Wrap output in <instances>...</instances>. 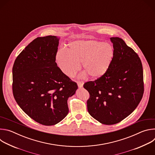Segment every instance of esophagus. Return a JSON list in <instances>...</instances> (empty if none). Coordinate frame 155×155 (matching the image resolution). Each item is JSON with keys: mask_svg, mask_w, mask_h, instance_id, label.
I'll return each instance as SVG.
<instances>
[{"mask_svg": "<svg viewBox=\"0 0 155 155\" xmlns=\"http://www.w3.org/2000/svg\"><path fill=\"white\" fill-rule=\"evenodd\" d=\"M77 84H78V87H80V88H81L83 86V83L81 82V81H77Z\"/></svg>", "mask_w": 155, "mask_h": 155, "instance_id": "1", "label": "esophagus"}]
</instances>
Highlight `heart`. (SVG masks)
<instances>
[{
  "instance_id": "1",
  "label": "heart",
  "mask_w": 155,
  "mask_h": 155,
  "mask_svg": "<svg viewBox=\"0 0 155 155\" xmlns=\"http://www.w3.org/2000/svg\"><path fill=\"white\" fill-rule=\"evenodd\" d=\"M114 48L108 43L93 40H78L71 42L68 48L59 50L56 62L60 70L72 77L83 64L91 78L97 79L108 71L114 58Z\"/></svg>"
}]
</instances>
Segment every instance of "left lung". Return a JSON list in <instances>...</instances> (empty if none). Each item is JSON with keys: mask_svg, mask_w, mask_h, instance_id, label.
Segmentation results:
<instances>
[{"mask_svg": "<svg viewBox=\"0 0 155 155\" xmlns=\"http://www.w3.org/2000/svg\"><path fill=\"white\" fill-rule=\"evenodd\" d=\"M114 58L102 77L84 84L90 97V115L102 124H117L128 117L140 103L144 91L142 64L137 54L119 37L110 38Z\"/></svg>", "mask_w": 155, "mask_h": 155, "instance_id": "1", "label": "left lung"}]
</instances>
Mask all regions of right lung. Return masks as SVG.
I'll return each mask as SVG.
<instances>
[{"label":"right lung","instance_id":"add662e5","mask_svg":"<svg viewBox=\"0 0 155 155\" xmlns=\"http://www.w3.org/2000/svg\"><path fill=\"white\" fill-rule=\"evenodd\" d=\"M59 37H37L14 62L13 93L20 108L36 122L54 125L69 113L68 98L75 94L77 83L58 67L56 55Z\"/></svg>","mask_w":155,"mask_h":155}]
</instances>
